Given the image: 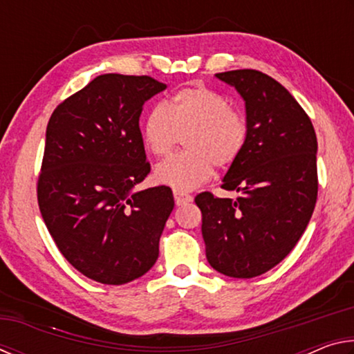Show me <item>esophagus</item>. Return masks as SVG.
<instances>
[{
    "label": "esophagus",
    "instance_id": "34e87169",
    "mask_svg": "<svg viewBox=\"0 0 354 354\" xmlns=\"http://www.w3.org/2000/svg\"><path fill=\"white\" fill-rule=\"evenodd\" d=\"M173 195H175V203L176 206H184L194 200V196L189 195V194H184L181 190H173Z\"/></svg>",
    "mask_w": 354,
    "mask_h": 354
}]
</instances>
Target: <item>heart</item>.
I'll return each instance as SVG.
<instances>
[{"label": "heart", "instance_id": "1", "mask_svg": "<svg viewBox=\"0 0 354 354\" xmlns=\"http://www.w3.org/2000/svg\"><path fill=\"white\" fill-rule=\"evenodd\" d=\"M248 134L245 113L201 84L181 88L164 106H156L142 128L143 145L156 158H167L183 137L185 151L156 169L159 183L178 190L206 183L214 165L231 167L243 153Z\"/></svg>", "mask_w": 354, "mask_h": 354}]
</instances>
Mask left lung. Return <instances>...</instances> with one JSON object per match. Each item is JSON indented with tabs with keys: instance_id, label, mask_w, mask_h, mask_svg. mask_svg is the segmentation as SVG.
Returning a JSON list of instances; mask_svg holds the SVG:
<instances>
[{
	"instance_id": "1",
	"label": "left lung",
	"mask_w": 354,
	"mask_h": 354,
	"mask_svg": "<svg viewBox=\"0 0 354 354\" xmlns=\"http://www.w3.org/2000/svg\"><path fill=\"white\" fill-rule=\"evenodd\" d=\"M215 76L234 86L247 107L248 142L221 184L241 195L203 192L195 203L211 267L231 278H254L290 253L313 217L317 137L308 113L273 77L248 68Z\"/></svg>"
}]
</instances>
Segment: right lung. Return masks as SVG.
<instances>
[{
    "instance_id": "right-lung-1",
    "label": "right lung",
    "mask_w": 354,
    "mask_h": 354,
    "mask_svg": "<svg viewBox=\"0 0 354 354\" xmlns=\"http://www.w3.org/2000/svg\"><path fill=\"white\" fill-rule=\"evenodd\" d=\"M167 86L151 76L107 73L51 113L37 201L59 251L84 277L127 284L159 256L175 206L167 185L133 192L149 173L139 118Z\"/></svg>"
}]
</instances>
